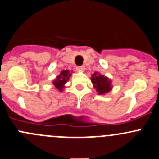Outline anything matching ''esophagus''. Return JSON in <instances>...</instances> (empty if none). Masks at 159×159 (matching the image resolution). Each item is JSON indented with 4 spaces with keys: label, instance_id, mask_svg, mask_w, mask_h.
I'll return each instance as SVG.
<instances>
[{
    "label": "esophagus",
    "instance_id": "34e87169",
    "mask_svg": "<svg viewBox=\"0 0 159 159\" xmlns=\"http://www.w3.org/2000/svg\"><path fill=\"white\" fill-rule=\"evenodd\" d=\"M76 69L78 71H84V69H85V67H84V66H80V67H76Z\"/></svg>",
    "mask_w": 159,
    "mask_h": 159
}]
</instances>
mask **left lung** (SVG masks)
Masks as SVG:
<instances>
[{"mask_svg": "<svg viewBox=\"0 0 159 159\" xmlns=\"http://www.w3.org/2000/svg\"><path fill=\"white\" fill-rule=\"evenodd\" d=\"M91 81L98 95H104L112 90V81L105 75L98 74V72H95L92 75Z\"/></svg>", "mask_w": 159, "mask_h": 159, "instance_id": "obj_1", "label": "left lung"}]
</instances>
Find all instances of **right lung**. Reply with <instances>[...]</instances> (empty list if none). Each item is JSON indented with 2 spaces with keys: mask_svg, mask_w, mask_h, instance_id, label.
I'll use <instances>...</instances> for the list:
<instances>
[{
  "mask_svg": "<svg viewBox=\"0 0 159 159\" xmlns=\"http://www.w3.org/2000/svg\"><path fill=\"white\" fill-rule=\"evenodd\" d=\"M70 76H71V74L70 73L68 70H62L61 74L53 81V85L59 92H63L64 87H65L64 84L67 83Z\"/></svg>",
  "mask_w": 159,
  "mask_h": 159,
  "instance_id": "right-lung-1",
  "label": "right lung"
}]
</instances>
